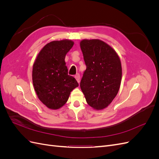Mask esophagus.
Returning <instances> with one entry per match:
<instances>
[{"label": "esophagus", "instance_id": "obj_1", "mask_svg": "<svg viewBox=\"0 0 159 159\" xmlns=\"http://www.w3.org/2000/svg\"><path fill=\"white\" fill-rule=\"evenodd\" d=\"M75 78L76 79V80H77V81H78V84H80V75L79 74H76V75H75Z\"/></svg>", "mask_w": 159, "mask_h": 159}]
</instances>
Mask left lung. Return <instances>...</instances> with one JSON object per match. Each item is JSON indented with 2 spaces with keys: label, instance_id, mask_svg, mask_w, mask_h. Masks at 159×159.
I'll return each instance as SVG.
<instances>
[{
  "label": "left lung",
  "instance_id": "8db88e82",
  "mask_svg": "<svg viewBox=\"0 0 159 159\" xmlns=\"http://www.w3.org/2000/svg\"><path fill=\"white\" fill-rule=\"evenodd\" d=\"M80 48L87 67L81 89L89 106L103 109L116 97L121 85V60L113 48L101 40H82Z\"/></svg>",
  "mask_w": 159,
  "mask_h": 159
}]
</instances>
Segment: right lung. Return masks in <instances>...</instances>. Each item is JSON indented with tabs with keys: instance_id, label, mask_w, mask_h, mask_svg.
<instances>
[{
	"instance_id": "right-lung-1",
	"label": "right lung",
	"mask_w": 159,
	"mask_h": 159,
	"mask_svg": "<svg viewBox=\"0 0 159 159\" xmlns=\"http://www.w3.org/2000/svg\"><path fill=\"white\" fill-rule=\"evenodd\" d=\"M71 40L48 43L38 53L33 64L34 88L43 104L58 109L68 102L71 91L78 87L75 79L68 74L65 57L74 46Z\"/></svg>"
}]
</instances>
